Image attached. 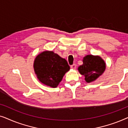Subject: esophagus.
Segmentation results:
<instances>
[{
  "mask_svg": "<svg viewBox=\"0 0 128 128\" xmlns=\"http://www.w3.org/2000/svg\"><path fill=\"white\" fill-rule=\"evenodd\" d=\"M70 68H71L72 69H76V64H72V65H71Z\"/></svg>",
  "mask_w": 128,
  "mask_h": 128,
  "instance_id": "esophagus-1",
  "label": "esophagus"
}]
</instances>
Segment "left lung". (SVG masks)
I'll return each mask as SVG.
<instances>
[{
  "label": "left lung",
  "mask_w": 128,
  "mask_h": 128,
  "mask_svg": "<svg viewBox=\"0 0 128 128\" xmlns=\"http://www.w3.org/2000/svg\"><path fill=\"white\" fill-rule=\"evenodd\" d=\"M83 64L78 68V70L85 77L87 83L96 80L106 70V63L99 56L87 55L83 58Z\"/></svg>",
  "instance_id": "8db88e82"
}]
</instances>
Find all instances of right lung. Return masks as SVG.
<instances>
[{"mask_svg": "<svg viewBox=\"0 0 128 128\" xmlns=\"http://www.w3.org/2000/svg\"><path fill=\"white\" fill-rule=\"evenodd\" d=\"M34 69L40 82L55 88L62 81L64 74L69 70L70 66L65 59L53 51L46 50L36 56Z\"/></svg>", "mask_w": 128, "mask_h": 128, "instance_id": "1", "label": "right lung"}]
</instances>
